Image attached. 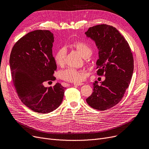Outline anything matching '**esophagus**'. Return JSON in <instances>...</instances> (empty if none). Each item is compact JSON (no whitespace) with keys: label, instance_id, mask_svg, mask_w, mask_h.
Returning <instances> with one entry per match:
<instances>
[{"label":"esophagus","instance_id":"obj_1","mask_svg":"<svg viewBox=\"0 0 149 149\" xmlns=\"http://www.w3.org/2000/svg\"><path fill=\"white\" fill-rule=\"evenodd\" d=\"M83 84H84V83H74V85L76 86H82Z\"/></svg>","mask_w":149,"mask_h":149}]
</instances>
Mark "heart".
I'll list each match as a JSON object with an SVG mask.
<instances>
[{"label": "heart", "mask_w": 149, "mask_h": 149, "mask_svg": "<svg viewBox=\"0 0 149 149\" xmlns=\"http://www.w3.org/2000/svg\"><path fill=\"white\" fill-rule=\"evenodd\" d=\"M72 46L81 54L84 58L89 57L91 55L92 50L86 43L77 41L72 44ZM66 54V51L64 48L59 49L56 52L54 56V60L58 65H62L64 63ZM85 76L86 73L84 71L77 70L74 68H68L60 74L61 79L75 83L80 82L84 80Z\"/></svg>", "instance_id": "1"}]
</instances>
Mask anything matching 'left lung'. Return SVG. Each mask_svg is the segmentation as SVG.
<instances>
[{"instance_id":"1","label":"left lung","mask_w":149,"mask_h":149,"mask_svg":"<svg viewBox=\"0 0 149 149\" xmlns=\"http://www.w3.org/2000/svg\"><path fill=\"white\" fill-rule=\"evenodd\" d=\"M98 49L97 74H104V81L93 83L92 95L86 99L92 108L105 111L118 104L128 88L134 72V58L126 39L115 27L98 25L85 33Z\"/></svg>"}]
</instances>
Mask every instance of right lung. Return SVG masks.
I'll return each mask as SVG.
<instances>
[{
    "mask_svg": "<svg viewBox=\"0 0 149 149\" xmlns=\"http://www.w3.org/2000/svg\"><path fill=\"white\" fill-rule=\"evenodd\" d=\"M54 34L49 30L28 33L15 43L10 57L13 84L22 102L34 112L48 113L62 103L65 88L57 83L45 87L46 80H55L57 69L52 56Z\"/></svg>",
    "mask_w": 149,
    "mask_h": 149,
    "instance_id": "1",
    "label": "right lung"
}]
</instances>
